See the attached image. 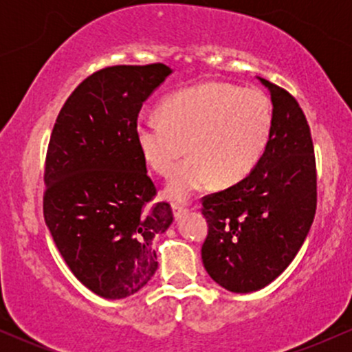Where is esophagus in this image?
Here are the masks:
<instances>
[{
  "instance_id": "obj_1",
  "label": "esophagus",
  "mask_w": 352,
  "mask_h": 352,
  "mask_svg": "<svg viewBox=\"0 0 352 352\" xmlns=\"http://www.w3.org/2000/svg\"><path fill=\"white\" fill-rule=\"evenodd\" d=\"M172 212H173V217H175V220H179L182 215H185V213L188 212V208L185 207V205H180V204H173L172 205Z\"/></svg>"
}]
</instances>
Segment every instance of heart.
I'll return each instance as SVG.
<instances>
[{
	"label": "heart",
	"mask_w": 352,
	"mask_h": 352,
	"mask_svg": "<svg viewBox=\"0 0 352 352\" xmlns=\"http://www.w3.org/2000/svg\"><path fill=\"white\" fill-rule=\"evenodd\" d=\"M272 127V107L258 89L205 82L177 92L160 106V117L140 116L135 142L151 167L168 177L172 200H185L213 182H241L263 155Z\"/></svg>",
	"instance_id": "obj_1"
}]
</instances>
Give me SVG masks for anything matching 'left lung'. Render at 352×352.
I'll use <instances>...</instances> for the list:
<instances>
[{
	"mask_svg": "<svg viewBox=\"0 0 352 352\" xmlns=\"http://www.w3.org/2000/svg\"><path fill=\"white\" fill-rule=\"evenodd\" d=\"M272 98V127L248 177L204 199L208 235L201 260L232 293L265 288L288 268L316 212V162L309 125L285 89L258 78Z\"/></svg>",
	"mask_w": 352,
	"mask_h": 352,
	"instance_id": "1",
	"label": "left lung"
}]
</instances>
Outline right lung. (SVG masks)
<instances>
[{
    "label": "right lung",
    "mask_w": 352,
    "mask_h": 352,
    "mask_svg": "<svg viewBox=\"0 0 352 352\" xmlns=\"http://www.w3.org/2000/svg\"><path fill=\"white\" fill-rule=\"evenodd\" d=\"M172 69L112 66L76 87L60 109L44 172V221L74 276L98 296L122 300L157 272L155 235L173 221L155 195L135 142L142 104Z\"/></svg>",
    "instance_id": "obj_1"
}]
</instances>
